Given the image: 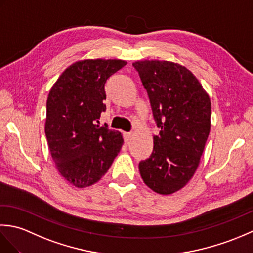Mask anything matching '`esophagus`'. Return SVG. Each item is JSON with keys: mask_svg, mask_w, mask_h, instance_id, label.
Here are the masks:
<instances>
[{"mask_svg": "<svg viewBox=\"0 0 253 253\" xmlns=\"http://www.w3.org/2000/svg\"><path fill=\"white\" fill-rule=\"evenodd\" d=\"M131 136H132L131 132H124V140L128 142L131 139Z\"/></svg>", "mask_w": 253, "mask_h": 253, "instance_id": "obj_1", "label": "esophagus"}]
</instances>
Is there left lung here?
I'll return each mask as SVG.
<instances>
[{
	"mask_svg": "<svg viewBox=\"0 0 253 253\" xmlns=\"http://www.w3.org/2000/svg\"><path fill=\"white\" fill-rule=\"evenodd\" d=\"M147 90L154 121L150 158L139 163L149 188L170 195L187 185L200 163L211 129V101L189 69L169 61L132 63Z\"/></svg>",
	"mask_w": 253,
	"mask_h": 253,
	"instance_id": "obj_1",
	"label": "left lung"
}]
</instances>
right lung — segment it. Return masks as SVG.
<instances>
[{
	"label": "right lung",
	"mask_w": 253,
	"mask_h": 253,
	"mask_svg": "<svg viewBox=\"0 0 253 253\" xmlns=\"http://www.w3.org/2000/svg\"><path fill=\"white\" fill-rule=\"evenodd\" d=\"M126 64L102 58L78 61L62 73L50 90L47 144L57 170L75 187L99 181L121 151L122 133L100 126L99 120L106 110V80Z\"/></svg>",
	"instance_id": "1"
}]
</instances>
